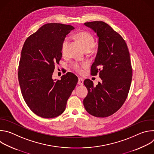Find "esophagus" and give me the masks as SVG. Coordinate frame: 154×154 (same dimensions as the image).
I'll use <instances>...</instances> for the list:
<instances>
[{"mask_svg":"<svg viewBox=\"0 0 154 154\" xmlns=\"http://www.w3.org/2000/svg\"><path fill=\"white\" fill-rule=\"evenodd\" d=\"M78 84H79V85H83V79H82V78H79Z\"/></svg>","mask_w":154,"mask_h":154,"instance_id":"esophagus-1","label":"esophagus"}]
</instances>
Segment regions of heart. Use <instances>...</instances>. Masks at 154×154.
I'll return each instance as SVG.
<instances>
[{"instance_id": "1", "label": "heart", "mask_w": 154, "mask_h": 154, "mask_svg": "<svg viewBox=\"0 0 154 154\" xmlns=\"http://www.w3.org/2000/svg\"><path fill=\"white\" fill-rule=\"evenodd\" d=\"M75 37L80 42L83 49L86 52H89L93 48L95 42L94 38L90 33L86 31L79 32L75 34ZM69 38H64L61 44V52L63 55L66 54L69 46ZM85 64H80L78 63H74L73 69L78 72H81L82 71V68L85 67Z\"/></svg>"}]
</instances>
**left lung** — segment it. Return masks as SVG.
<instances>
[{
    "instance_id": "8db88e82",
    "label": "left lung",
    "mask_w": 154,
    "mask_h": 154,
    "mask_svg": "<svg viewBox=\"0 0 154 154\" xmlns=\"http://www.w3.org/2000/svg\"><path fill=\"white\" fill-rule=\"evenodd\" d=\"M99 38L97 53L91 74L99 72L102 82L94 86L90 79L83 83L88 91L83 100L86 112L99 118L116 113L125 101L132 77L129 51L122 37L103 21L85 23Z\"/></svg>"
}]
</instances>
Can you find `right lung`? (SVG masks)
<instances>
[{
    "instance_id": "obj_1",
    "label": "right lung",
    "mask_w": 154,
    "mask_h": 154,
    "mask_svg": "<svg viewBox=\"0 0 154 154\" xmlns=\"http://www.w3.org/2000/svg\"><path fill=\"white\" fill-rule=\"evenodd\" d=\"M74 27L49 23L41 27L26 40L21 51L18 79L23 98L31 110L44 118L58 116L78 82L67 72L61 80H53L55 64L61 58L63 40Z\"/></svg>"
}]
</instances>
